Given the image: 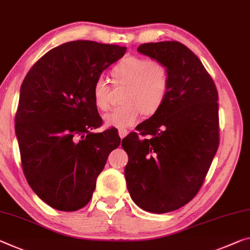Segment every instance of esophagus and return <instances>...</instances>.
I'll return each mask as SVG.
<instances>
[{
  "label": "esophagus",
  "instance_id": "1",
  "mask_svg": "<svg viewBox=\"0 0 250 250\" xmlns=\"http://www.w3.org/2000/svg\"><path fill=\"white\" fill-rule=\"evenodd\" d=\"M118 132H119V136H120L121 139H122V138H125V137L126 136V134L129 133V131H128V130H126V129H119Z\"/></svg>",
  "mask_w": 250,
  "mask_h": 250
}]
</instances>
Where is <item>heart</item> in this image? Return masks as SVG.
Segmentation results:
<instances>
[{
  "mask_svg": "<svg viewBox=\"0 0 250 250\" xmlns=\"http://www.w3.org/2000/svg\"><path fill=\"white\" fill-rule=\"evenodd\" d=\"M116 86H124L121 108L104 116L105 125L125 128L136 124L141 113L151 118L159 112L168 98L170 78L165 63L145 57L129 55L111 70ZM92 99L98 110L110 109L111 88L104 79H98L92 88Z\"/></svg>",
  "mask_w": 250,
  "mask_h": 250,
  "instance_id": "1",
  "label": "heart"
}]
</instances>
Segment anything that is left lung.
I'll list each match as a JSON object with an SVG mask.
<instances>
[{"instance_id": "1", "label": "left lung", "mask_w": 250, "mask_h": 250, "mask_svg": "<svg viewBox=\"0 0 250 250\" xmlns=\"http://www.w3.org/2000/svg\"><path fill=\"white\" fill-rule=\"evenodd\" d=\"M140 53L169 70L168 98L138 125L142 136L122 140L125 176L132 200L146 211L177 210L197 195L219 146L218 92L197 55L178 41L145 43Z\"/></svg>"}]
</instances>
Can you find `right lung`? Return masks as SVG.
I'll return each instance as SVG.
<instances>
[{"mask_svg": "<svg viewBox=\"0 0 250 250\" xmlns=\"http://www.w3.org/2000/svg\"><path fill=\"white\" fill-rule=\"evenodd\" d=\"M125 51L83 40L63 43L43 55L22 82L15 132L23 172L54 209L84 207L109 153L120 145L116 130L91 132L102 124L92 88Z\"/></svg>", "mask_w": 250, "mask_h": 250, "instance_id": "right-lung-1", "label": "right lung"}]
</instances>
